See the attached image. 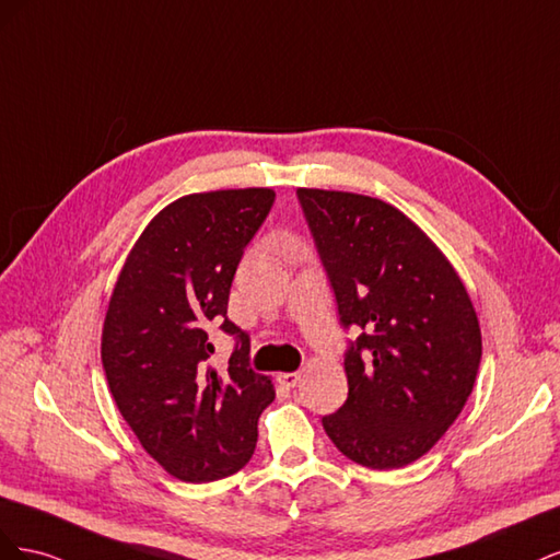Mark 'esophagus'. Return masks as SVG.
Instances as JSON below:
<instances>
[{
	"label": "esophagus",
	"instance_id": "1",
	"mask_svg": "<svg viewBox=\"0 0 560 560\" xmlns=\"http://www.w3.org/2000/svg\"><path fill=\"white\" fill-rule=\"evenodd\" d=\"M299 381H301V374H299V371H292V374H278V383H280L282 387H287V389L296 387V385H299Z\"/></svg>",
	"mask_w": 560,
	"mask_h": 560
}]
</instances>
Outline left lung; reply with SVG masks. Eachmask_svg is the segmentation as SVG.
<instances>
[{"instance_id": "1", "label": "left lung", "mask_w": 560, "mask_h": 560, "mask_svg": "<svg viewBox=\"0 0 560 560\" xmlns=\"http://www.w3.org/2000/svg\"><path fill=\"white\" fill-rule=\"evenodd\" d=\"M348 341V399L322 418L352 463L397 469L460 416L481 362L463 280L409 217L378 198L296 191Z\"/></svg>"}]
</instances>
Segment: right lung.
I'll return each mask as SVG.
<instances>
[{"mask_svg": "<svg viewBox=\"0 0 560 560\" xmlns=\"http://www.w3.org/2000/svg\"><path fill=\"white\" fill-rule=\"evenodd\" d=\"M273 202L270 189L184 196L151 219L116 280L105 376L142 448L179 481L243 469L276 399L270 378L249 366V336L226 315L235 268ZM214 328L236 341L224 375L209 364Z\"/></svg>", "mask_w": 560, "mask_h": 560, "instance_id": "right-lung-1", "label": "right lung"}]
</instances>
